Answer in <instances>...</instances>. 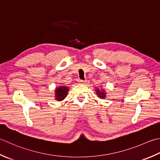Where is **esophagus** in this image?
<instances>
[{"instance_id":"esophagus-1","label":"esophagus","mask_w":160,"mask_h":160,"mask_svg":"<svg viewBox=\"0 0 160 160\" xmlns=\"http://www.w3.org/2000/svg\"><path fill=\"white\" fill-rule=\"evenodd\" d=\"M78 83L80 84H86V81L85 80H78Z\"/></svg>"}]
</instances>
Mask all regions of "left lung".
<instances>
[{
	"mask_svg": "<svg viewBox=\"0 0 160 160\" xmlns=\"http://www.w3.org/2000/svg\"><path fill=\"white\" fill-rule=\"evenodd\" d=\"M95 91H96V95H97V96L98 97V98H101V99H105V98L107 93L105 92V89H99V88H96Z\"/></svg>",
	"mask_w": 160,
	"mask_h": 160,
	"instance_id": "left-lung-1",
	"label": "left lung"
}]
</instances>
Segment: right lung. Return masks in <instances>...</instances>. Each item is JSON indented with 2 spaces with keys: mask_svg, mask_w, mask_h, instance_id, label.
<instances>
[{
  "mask_svg": "<svg viewBox=\"0 0 160 160\" xmlns=\"http://www.w3.org/2000/svg\"><path fill=\"white\" fill-rule=\"evenodd\" d=\"M69 89L67 86H59L55 89V99L58 101H62L67 97Z\"/></svg>",
  "mask_w": 160,
  "mask_h": 160,
  "instance_id": "add662e5",
  "label": "right lung"
}]
</instances>
